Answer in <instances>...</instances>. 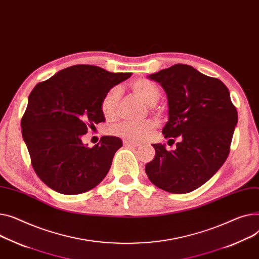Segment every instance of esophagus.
<instances>
[{
  "label": "esophagus",
  "mask_w": 259,
  "mask_h": 259,
  "mask_svg": "<svg viewBox=\"0 0 259 259\" xmlns=\"http://www.w3.org/2000/svg\"><path fill=\"white\" fill-rule=\"evenodd\" d=\"M123 144H124L125 147H130V148L139 147V144H137V143H132V142H129V141H124Z\"/></svg>",
  "instance_id": "34e87169"
}]
</instances>
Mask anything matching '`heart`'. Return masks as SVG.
<instances>
[{"instance_id": "b5f03b06", "label": "heart", "mask_w": 259, "mask_h": 259, "mask_svg": "<svg viewBox=\"0 0 259 259\" xmlns=\"http://www.w3.org/2000/svg\"><path fill=\"white\" fill-rule=\"evenodd\" d=\"M131 91L139 98H141L146 104L150 105L152 110L155 109V104L160 97V91L158 86L152 81L141 78L133 81L130 85ZM122 93L117 88H112L105 93L101 99L100 109L102 114L107 119H113L118 113V104ZM157 128V122L154 119H147L143 123H131L124 120L116 125L110 127L109 132L115 136L120 137L129 142H142L145 141L153 134Z\"/></svg>"}]
</instances>
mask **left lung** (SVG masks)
<instances>
[{"instance_id":"8db88e82","label":"left lung","mask_w":259,"mask_h":259,"mask_svg":"<svg viewBox=\"0 0 259 259\" xmlns=\"http://www.w3.org/2000/svg\"><path fill=\"white\" fill-rule=\"evenodd\" d=\"M161 84L168 100L164 139L167 151L153 144L155 158L146 164L150 181L165 192L186 194L207 182L227 159L237 111L226 85L191 65L175 64L149 76Z\"/></svg>"}]
</instances>
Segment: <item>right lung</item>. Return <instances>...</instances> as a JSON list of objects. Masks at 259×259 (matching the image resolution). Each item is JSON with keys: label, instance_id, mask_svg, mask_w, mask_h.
Returning <instances> with one entry per match:
<instances>
[{"label": "right lung", "instance_id": "add662e5", "mask_svg": "<svg viewBox=\"0 0 259 259\" xmlns=\"http://www.w3.org/2000/svg\"><path fill=\"white\" fill-rule=\"evenodd\" d=\"M130 76L77 64L33 89L22 117V134L34 170L53 191L82 194L107 175L122 141L103 136L100 145L90 148L81 137L105 120L100 109L103 96Z\"/></svg>", "mask_w": 259, "mask_h": 259}]
</instances>
